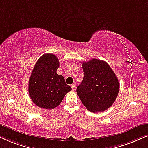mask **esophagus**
<instances>
[{
	"label": "esophagus",
	"instance_id": "obj_1",
	"mask_svg": "<svg viewBox=\"0 0 148 148\" xmlns=\"http://www.w3.org/2000/svg\"><path fill=\"white\" fill-rule=\"evenodd\" d=\"M71 87H72V89L73 91H74V89H76V86H75V85H74V84H72V85H71Z\"/></svg>",
	"mask_w": 148,
	"mask_h": 148
}]
</instances>
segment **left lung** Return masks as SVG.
<instances>
[{"mask_svg": "<svg viewBox=\"0 0 148 148\" xmlns=\"http://www.w3.org/2000/svg\"><path fill=\"white\" fill-rule=\"evenodd\" d=\"M84 77L76 92L81 102L93 113L104 111L114 103L119 90L118 79L104 61L82 62Z\"/></svg>", "mask_w": 148, "mask_h": 148, "instance_id": "8db88e82", "label": "left lung"}]
</instances>
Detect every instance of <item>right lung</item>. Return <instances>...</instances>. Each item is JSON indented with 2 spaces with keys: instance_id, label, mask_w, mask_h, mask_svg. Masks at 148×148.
<instances>
[{
  "instance_id": "right-lung-1",
  "label": "right lung",
  "mask_w": 148,
  "mask_h": 148,
  "mask_svg": "<svg viewBox=\"0 0 148 148\" xmlns=\"http://www.w3.org/2000/svg\"><path fill=\"white\" fill-rule=\"evenodd\" d=\"M59 67L58 58L48 53L42 55L33 69L28 88L31 99L39 107L53 109L72 90L63 76L57 74Z\"/></svg>"
}]
</instances>
